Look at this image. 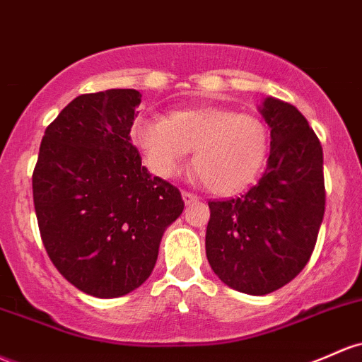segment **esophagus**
Returning a JSON list of instances; mask_svg holds the SVG:
<instances>
[{
	"label": "esophagus",
	"mask_w": 362,
	"mask_h": 362,
	"mask_svg": "<svg viewBox=\"0 0 362 362\" xmlns=\"http://www.w3.org/2000/svg\"><path fill=\"white\" fill-rule=\"evenodd\" d=\"M182 199H184L185 204H192V202L199 201V197H197L196 194H190L187 190H184V192H182Z\"/></svg>",
	"instance_id": "obj_1"
}]
</instances>
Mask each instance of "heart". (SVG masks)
I'll return each mask as SVG.
<instances>
[{
    "label": "heart",
    "mask_w": 362,
    "mask_h": 362,
    "mask_svg": "<svg viewBox=\"0 0 362 362\" xmlns=\"http://www.w3.org/2000/svg\"><path fill=\"white\" fill-rule=\"evenodd\" d=\"M132 137L149 168L160 177L180 172L194 149V172L206 189L220 196L247 189L269 153L268 125L256 115L223 106L173 110L165 120L139 118Z\"/></svg>",
    "instance_id": "heart-1"
}]
</instances>
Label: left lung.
Listing matches in <instances>:
<instances>
[{"label": "left lung", "instance_id": "8db88e82", "mask_svg": "<svg viewBox=\"0 0 362 362\" xmlns=\"http://www.w3.org/2000/svg\"><path fill=\"white\" fill-rule=\"evenodd\" d=\"M272 129L263 177L240 197L209 201L206 256L235 291L266 296L293 280L311 257L325 214L323 149L296 106L266 98Z\"/></svg>", "mask_w": 362, "mask_h": 362}]
</instances>
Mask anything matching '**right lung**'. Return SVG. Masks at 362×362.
<instances>
[{
	"instance_id": "1",
	"label": "right lung",
	"mask_w": 362,
	"mask_h": 362,
	"mask_svg": "<svg viewBox=\"0 0 362 362\" xmlns=\"http://www.w3.org/2000/svg\"><path fill=\"white\" fill-rule=\"evenodd\" d=\"M141 93L82 94L47 125L33 173L47 256L78 291L113 299L148 280L184 201L130 142Z\"/></svg>"
}]
</instances>
